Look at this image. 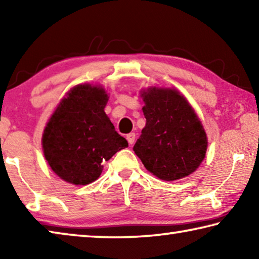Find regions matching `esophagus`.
I'll list each match as a JSON object with an SVG mask.
<instances>
[{"label": "esophagus", "mask_w": 259, "mask_h": 259, "mask_svg": "<svg viewBox=\"0 0 259 259\" xmlns=\"http://www.w3.org/2000/svg\"><path fill=\"white\" fill-rule=\"evenodd\" d=\"M135 138H136V135L134 133L126 135V140H128V143L130 144V145H133V144L135 143Z\"/></svg>", "instance_id": "obj_1"}]
</instances>
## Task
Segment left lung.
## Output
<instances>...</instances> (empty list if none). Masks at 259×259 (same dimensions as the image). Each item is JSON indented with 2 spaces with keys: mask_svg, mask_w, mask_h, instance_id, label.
Returning <instances> with one entry per match:
<instances>
[{
  "mask_svg": "<svg viewBox=\"0 0 259 259\" xmlns=\"http://www.w3.org/2000/svg\"><path fill=\"white\" fill-rule=\"evenodd\" d=\"M142 97L146 125L134 146L136 154L162 181L172 182L194 172L208 146L194 109L177 90L150 88Z\"/></svg>",
  "mask_w": 259,
  "mask_h": 259,
  "instance_id": "obj_1",
  "label": "left lung"
}]
</instances>
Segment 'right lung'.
Segmentation results:
<instances>
[{
    "label": "right lung",
    "mask_w": 259,
    "mask_h": 259,
    "mask_svg": "<svg viewBox=\"0 0 259 259\" xmlns=\"http://www.w3.org/2000/svg\"><path fill=\"white\" fill-rule=\"evenodd\" d=\"M107 94L100 87L77 85L52 114L42 145L55 174L74 185L95 182L108 161L128 142L114 129L104 108Z\"/></svg>",
    "instance_id": "1"
}]
</instances>
